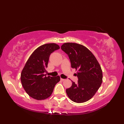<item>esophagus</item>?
Instances as JSON below:
<instances>
[{
	"mask_svg": "<svg viewBox=\"0 0 124 124\" xmlns=\"http://www.w3.org/2000/svg\"><path fill=\"white\" fill-rule=\"evenodd\" d=\"M65 79H63V78H61V81H64V80H65Z\"/></svg>",
	"mask_w": 124,
	"mask_h": 124,
	"instance_id": "esophagus-1",
	"label": "esophagus"
}]
</instances>
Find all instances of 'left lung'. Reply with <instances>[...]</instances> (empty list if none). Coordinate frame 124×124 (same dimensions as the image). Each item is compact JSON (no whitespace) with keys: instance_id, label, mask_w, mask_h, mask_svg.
<instances>
[{"instance_id":"1","label":"left lung","mask_w":124,"mask_h":124,"mask_svg":"<svg viewBox=\"0 0 124 124\" xmlns=\"http://www.w3.org/2000/svg\"><path fill=\"white\" fill-rule=\"evenodd\" d=\"M61 48L69 57L72 68L78 72L75 73L78 78L76 84L66 89L69 99L76 103H83L93 97L102 83V71L94 55L82 45L66 43Z\"/></svg>"}]
</instances>
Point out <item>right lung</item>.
<instances>
[{
  "label": "right lung",
  "instance_id": "obj_1",
  "mask_svg": "<svg viewBox=\"0 0 124 124\" xmlns=\"http://www.w3.org/2000/svg\"><path fill=\"white\" fill-rule=\"evenodd\" d=\"M60 49L58 45L49 43L38 47L30 55L21 74L22 85L30 97L37 100H45L51 95L60 76L46 77V68L50 55Z\"/></svg>",
  "mask_w": 124,
  "mask_h": 124
}]
</instances>
